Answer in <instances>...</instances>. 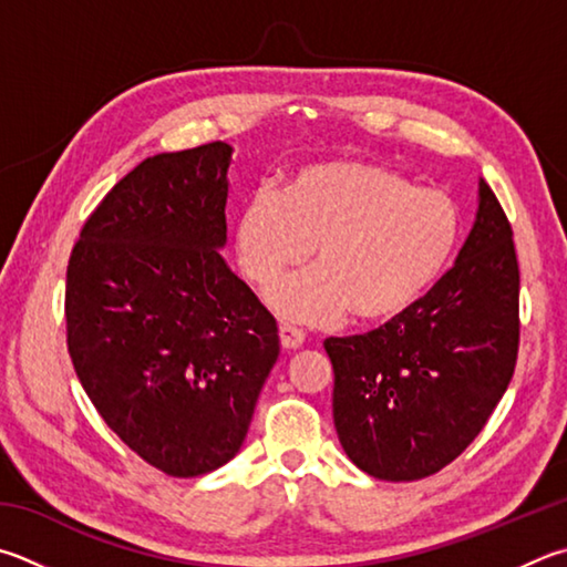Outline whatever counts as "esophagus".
<instances>
[{
  "mask_svg": "<svg viewBox=\"0 0 567 567\" xmlns=\"http://www.w3.org/2000/svg\"><path fill=\"white\" fill-rule=\"evenodd\" d=\"M280 339H282V347H285V349H300V347L305 344L307 334L302 332L300 327L282 322V324H280Z\"/></svg>",
  "mask_w": 567,
  "mask_h": 567,
  "instance_id": "obj_1",
  "label": "esophagus"
}]
</instances>
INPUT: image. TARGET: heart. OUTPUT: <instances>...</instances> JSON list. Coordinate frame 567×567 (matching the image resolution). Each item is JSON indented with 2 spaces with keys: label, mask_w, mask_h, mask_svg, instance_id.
Wrapping results in <instances>:
<instances>
[{
  "label": "heart",
  "mask_w": 567,
  "mask_h": 567,
  "mask_svg": "<svg viewBox=\"0 0 567 567\" xmlns=\"http://www.w3.org/2000/svg\"><path fill=\"white\" fill-rule=\"evenodd\" d=\"M461 210L446 190L414 185L374 161H324L292 173L285 190L260 185L235 223V250L255 285H270L277 312L305 324H332L354 307L391 319L416 305L446 272L458 248Z\"/></svg>",
  "instance_id": "1"
}]
</instances>
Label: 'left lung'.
Here are the masks:
<instances>
[{"instance_id":"1","label":"left lung","mask_w":567,"mask_h":567,"mask_svg":"<svg viewBox=\"0 0 567 567\" xmlns=\"http://www.w3.org/2000/svg\"><path fill=\"white\" fill-rule=\"evenodd\" d=\"M518 297L513 228L481 181L476 223L454 267L379 329L324 339L347 456L382 481L426 478L458 458L516 372Z\"/></svg>"}]
</instances>
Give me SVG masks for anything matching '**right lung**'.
<instances>
[{"instance_id":"right-lung-1","label":"right lung","mask_w":567,"mask_h":567,"mask_svg":"<svg viewBox=\"0 0 567 567\" xmlns=\"http://www.w3.org/2000/svg\"><path fill=\"white\" fill-rule=\"evenodd\" d=\"M223 141L158 153L89 215L66 267V347L133 454L193 478L243 446L280 357L275 317L223 255Z\"/></svg>"}]
</instances>
